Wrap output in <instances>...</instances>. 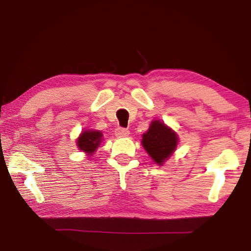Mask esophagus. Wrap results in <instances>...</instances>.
I'll return each instance as SVG.
<instances>
[{
  "instance_id": "obj_1",
  "label": "esophagus",
  "mask_w": 251,
  "mask_h": 251,
  "mask_svg": "<svg viewBox=\"0 0 251 251\" xmlns=\"http://www.w3.org/2000/svg\"><path fill=\"white\" fill-rule=\"evenodd\" d=\"M115 135L118 136V137H125V136L129 135V130L124 128V127H117L115 129Z\"/></svg>"
}]
</instances>
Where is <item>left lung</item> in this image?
<instances>
[{
	"instance_id": "left-lung-1",
	"label": "left lung",
	"mask_w": 251,
	"mask_h": 251,
	"mask_svg": "<svg viewBox=\"0 0 251 251\" xmlns=\"http://www.w3.org/2000/svg\"><path fill=\"white\" fill-rule=\"evenodd\" d=\"M143 144L146 151L158 165H162L175 151L177 137L175 131L160 121H153L147 133L143 135Z\"/></svg>"
}]
</instances>
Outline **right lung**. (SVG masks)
<instances>
[{
	"label": "right lung",
	"mask_w": 251,
	"mask_h": 251,
	"mask_svg": "<svg viewBox=\"0 0 251 251\" xmlns=\"http://www.w3.org/2000/svg\"><path fill=\"white\" fill-rule=\"evenodd\" d=\"M102 133L97 130H85L81 134L78 139V146L80 150H83L84 152L92 154L97 150L98 146L101 144Z\"/></svg>",
	"instance_id": "obj_1"
}]
</instances>
